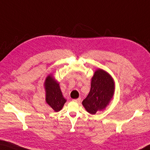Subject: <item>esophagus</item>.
I'll return each instance as SVG.
<instances>
[{
  "label": "esophagus",
  "mask_w": 150,
  "mask_h": 150,
  "mask_svg": "<svg viewBox=\"0 0 150 150\" xmlns=\"http://www.w3.org/2000/svg\"><path fill=\"white\" fill-rule=\"evenodd\" d=\"M73 101H75V102H76V103H80L81 102V98H77V99H73Z\"/></svg>",
  "instance_id": "obj_1"
}]
</instances>
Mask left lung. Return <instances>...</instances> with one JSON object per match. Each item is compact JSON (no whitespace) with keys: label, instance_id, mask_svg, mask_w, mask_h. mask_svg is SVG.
I'll return each mask as SVG.
<instances>
[{"label":"left lung","instance_id":"obj_1","mask_svg":"<svg viewBox=\"0 0 150 150\" xmlns=\"http://www.w3.org/2000/svg\"><path fill=\"white\" fill-rule=\"evenodd\" d=\"M115 91V83L110 75L103 69L95 72L91 80V90L83 101V105L88 113L95 115L105 108Z\"/></svg>","mask_w":150,"mask_h":150}]
</instances>
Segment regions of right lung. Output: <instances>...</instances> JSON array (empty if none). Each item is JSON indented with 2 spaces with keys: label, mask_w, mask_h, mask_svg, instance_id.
Returning <instances> with one entry per match:
<instances>
[{
  "label": "right lung",
  "mask_w": 150,
  "mask_h": 150,
  "mask_svg": "<svg viewBox=\"0 0 150 150\" xmlns=\"http://www.w3.org/2000/svg\"><path fill=\"white\" fill-rule=\"evenodd\" d=\"M45 88L47 103L55 112L59 111L63 108L66 100L63 98L58 83L49 75L45 79Z\"/></svg>",
  "instance_id": "right-lung-1"
}]
</instances>
